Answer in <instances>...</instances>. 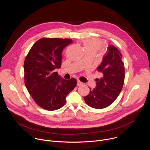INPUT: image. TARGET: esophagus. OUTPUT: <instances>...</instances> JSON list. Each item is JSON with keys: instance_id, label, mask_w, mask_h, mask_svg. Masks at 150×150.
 <instances>
[{"instance_id": "1", "label": "esophagus", "mask_w": 150, "mask_h": 150, "mask_svg": "<svg viewBox=\"0 0 150 150\" xmlns=\"http://www.w3.org/2000/svg\"><path fill=\"white\" fill-rule=\"evenodd\" d=\"M82 84H83V83H82V82H81L80 81L78 80V81H77V85H78V86H81V85H82Z\"/></svg>"}]
</instances>
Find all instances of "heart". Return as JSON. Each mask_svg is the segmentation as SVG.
<instances>
[{
	"instance_id": "b5f03b06",
	"label": "heart",
	"mask_w": 150,
	"mask_h": 150,
	"mask_svg": "<svg viewBox=\"0 0 150 150\" xmlns=\"http://www.w3.org/2000/svg\"><path fill=\"white\" fill-rule=\"evenodd\" d=\"M81 43L85 54L95 55L102 46V41L95 38H87L82 40Z\"/></svg>"
}]
</instances>
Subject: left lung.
<instances>
[{"label": "left lung", "instance_id": "obj_1", "mask_svg": "<svg viewBox=\"0 0 150 150\" xmlns=\"http://www.w3.org/2000/svg\"><path fill=\"white\" fill-rule=\"evenodd\" d=\"M97 70L102 72V77L96 79V86L90 88L85 96L86 104L96 109H103L111 105L120 95L125 79V68L122 55L116 47L108 46V52Z\"/></svg>", "mask_w": 150, "mask_h": 150}]
</instances>
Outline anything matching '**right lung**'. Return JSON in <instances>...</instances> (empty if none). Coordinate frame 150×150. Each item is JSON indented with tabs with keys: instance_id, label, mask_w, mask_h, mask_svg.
<instances>
[{
	"instance_id": "right-lung-1",
	"label": "right lung",
	"mask_w": 150,
	"mask_h": 150,
	"mask_svg": "<svg viewBox=\"0 0 150 150\" xmlns=\"http://www.w3.org/2000/svg\"><path fill=\"white\" fill-rule=\"evenodd\" d=\"M71 39L43 38L32 46L24 62L25 86L41 108L54 111L66 103V96L76 86L77 81L61 78L56 71L62 62L63 49Z\"/></svg>"
}]
</instances>
